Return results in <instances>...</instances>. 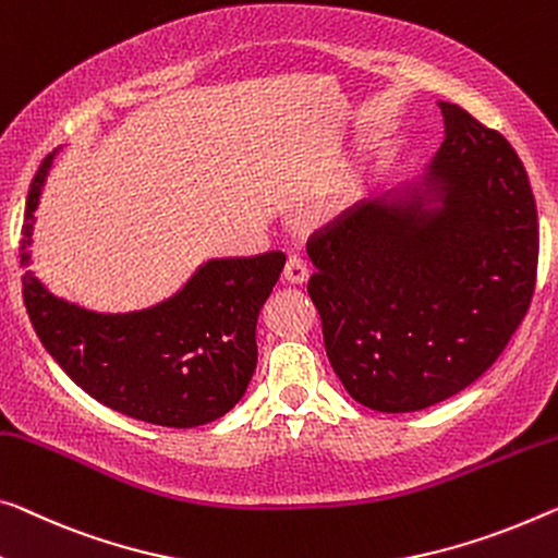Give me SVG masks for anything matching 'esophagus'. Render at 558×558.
Instances as JSON below:
<instances>
[{"label": "esophagus", "instance_id": "obj_1", "mask_svg": "<svg viewBox=\"0 0 558 558\" xmlns=\"http://www.w3.org/2000/svg\"><path fill=\"white\" fill-rule=\"evenodd\" d=\"M284 281H287V284H294V287L306 284L308 267H306V262L302 259V256H289V262L284 267Z\"/></svg>", "mask_w": 558, "mask_h": 558}]
</instances>
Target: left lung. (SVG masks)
<instances>
[{
	"label": "left lung",
	"instance_id": "left-lung-1",
	"mask_svg": "<svg viewBox=\"0 0 558 558\" xmlns=\"http://www.w3.org/2000/svg\"><path fill=\"white\" fill-rule=\"evenodd\" d=\"M424 171L308 239V296L339 381L374 411L453 397L526 316L538 219L526 169L499 132L439 101Z\"/></svg>",
	"mask_w": 558,
	"mask_h": 558
}]
</instances>
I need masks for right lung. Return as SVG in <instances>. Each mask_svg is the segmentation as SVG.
I'll return each instance as SVG.
<instances>
[{
    "label": "right lung",
    "mask_w": 558,
    "mask_h": 558,
    "mask_svg": "<svg viewBox=\"0 0 558 558\" xmlns=\"http://www.w3.org/2000/svg\"><path fill=\"white\" fill-rule=\"evenodd\" d=\"M57 147L32 179L24 211L22 267L32 262L34 211ZM284 254L209 259L165 302L136 312H92L24 271L32 327L51 359L99 404L157 426L190 428L225 416L256 368V322Z\"/></svg>",
    "instance_id": "add662e5"
}]
</instances>
